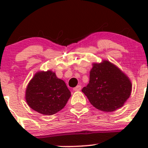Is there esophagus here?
Returning a JSON list of instances; mask_svg holds the SVG:
<instances>
[{
	"instance_id": "esophagus-1",
	"label": "esophagus",
	"mask_w": 148,
	"mask_h": 148,
	"mask_svg": "<svg viewBox=\"0 0 148 148\" xmlns=\"http://www.w3.org/2000/svg\"><path fill=\"white\" fill-rule=\"evenodd\" d=\"M81 89H82L81 85H77L76 87H74V89H73V90H74V91H80V90H81Z\"/></svg>"
}]
</instances>
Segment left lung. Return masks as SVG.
I'll list each match as a JSON object with an SVG mask.
<instances>
[{"mask_svg":"<svg viewBox=\"0 0 148 148\" xmlns=\"http://www.w3.org/2000/svg\"><path fill=\"white\" fill-rule=\"evenodd\" d=\"M89 83L82 89L91 104L103 112H114L124 105L132 92V82L120 69L107 60L94 63Z\"/></svg>","mask_w":148,"mask_h":148,"instance_id":"left-lung-1","label":"left lung"}]
</instances>
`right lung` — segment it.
Listing matches in <instances>:
<instances>
[{
  "label": "right lung",
  "instance_id": "1",
  "mask_svg": "<svg viewBox=\"0 0 148 148\" xmlns=\"http://www.w3.org/2000/svg\"><path fill=\"white\" fill-rule=\"evenodd\" d=\"M70 97L71 92L64 82L51 70L36 73L25 95L28 105L44 115H52L62 110Z\"/></svg>",
  "mask_w": 148,
  "mask_h": 148
}]
</instances>
